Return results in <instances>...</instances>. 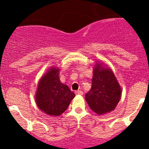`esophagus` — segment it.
<instances>
[{"label":"esophagus","mask_w":149,"mask_h":149,"mask_svg":"<svg viewBox=\"0 0 149 149\" xmlns=\"http://www.w3.org/2000/svg\"><path fill=\"white\" fill-rule=\"evenodd\" d=\"M76 94H77V95H83V91H81V90H79V91H76Z\"/></svg>","instance_id":"esophagus-1"}]
</instances>
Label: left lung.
<instances>
[{
    "label": "left lung",
    "mask_w": 149,
    "mask_h": 149,
    "mask_svg": "<svg viewBox=\"0 0 149 149\" xmlns=\"http://www.w3.org/2000/svg\"><path fill=\"white\" fill-rule=\"evenodd\" d=\"M122 90L115 74L103 64L96 63L91 88L85 99L91 110L103 115L114 110L121 97Z\"/></svg>",
    "instance_id": "8db88e82"
}]
</instances>
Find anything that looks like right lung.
Here are the masks:
<instances>
[{"mask_svg":"<svg viewBox=\"0 0 149 149\" xmlns=\"http://www.w3.org/2000/svg\"><path fill=\"white\" fill-rule=\"evenodd\" d=\"M75 94L59 79V69L52 67L40 79L35 95L37 107L47 115L59 116L68 107Z\"/></svg>","mask_w":149,"mask_h":149,"instance_id":"obj_1","label":"right lung"}]
</instances>
